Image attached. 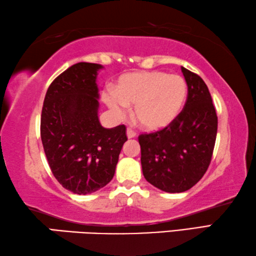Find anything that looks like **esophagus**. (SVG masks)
I'll return each instance as SVG.
<instances>
[{
    "instance_id": "1",
    "label": "esophagus",
    "mask_w": 256,
    "mask_h": 256,
    "mask_svg": "<svg viewBox=\"0 0 256 256\" xmlns=\"http://www.w3.org/2000/svg\"><path fill=\"white\" fill-rule=\"evenodd\" d=\"M126 136H128V139H132V138H136V133L133 131L132 128H128L126 130Z\"/></svg>"
}]
</instances>
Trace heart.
Returning a JSON list of instances; mask_svg holds the SVG:
<instances>
[{"label": "heart", "mask_w": 256, "mask_h": 256, "mask_svg": "<svg viewBox=\"0 0 256 256\" xmlns=\"http://www.w3.org/2000/svg\"><path fill=\"white\" fill-rule=\"evenodd\" d=\"M186 98V80L164 72H136L122 75L114 91L102 93V100L117 118H124L128 107L147 132L168 128L179 115Z\"/></svg>", "instance_id": "b5f03b06"}]
</instances>
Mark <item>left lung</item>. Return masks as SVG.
Masks as SVG:
<instances>
[{
	"instance_id": "1",
	"label": "left lung",
	"mask_w": 256,
	"mask_h": 256,
	"mask_svg": "<svg viewBox=\"0 0 256 256\" xmlns=\"http://www.w3.org/2000/svg\"><path fill=\"white\" fill-rule=\"evenodd\" d=\"M188 86L182 112L171 125L139 136L144 179L166 192H184L208 171L218 132V116L208 85L181 67Z\"/></svg>"
}]
</instances>
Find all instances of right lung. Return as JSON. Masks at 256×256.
Wrapping results in <instances>:
<instances>
[{
	"instance_id": "right-lung-1",
	"label": "right lung",
	"mask_w": 256,
	"mask_h": 256,
	"mask_svg": "<svg viewBox=\"0 0 256 256\" xmlns=\"http://www.w3.org/2000/svg\"><path fill=\"white\" fill-rule=\"evenodd\" d=\"M98 64L78 62L48 86L40 115V139L54 176L64 189L77 194L94 192L112 181L125 125L101 126Z\"/></svg>"
}]
</instances>
